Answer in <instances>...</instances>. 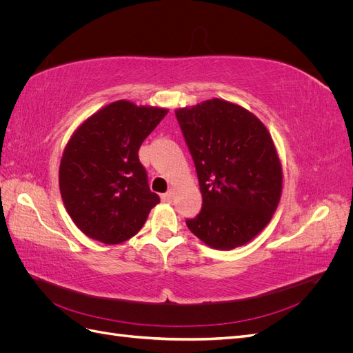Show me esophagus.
Listing matches in <instances>:
<instances>
[{
  "label": "esophagus",
  "mask_w": 353,
  "mask_h": 353,
  "mask_svg": "<svg viewBox=\"0 0 353 353\" xmlns=\"http://www.w3.org/2000/svg\"><path fill=\"white\" fill-rule=\"evenodd\" d=\"M172 197H174V191H168V193L162 194V201L170 203V201H172Z\"/></svg>",
  "instance_id": "1"
}]
</instances>
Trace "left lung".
I'll return each mask as SVG.
<instances>
[{
    "label": "left lung",
    "instance_id": "left-lung-1",
    "mask_svg": "<svg viewBox=\"0 0 353 353\" xmlns=\"http://www.w3.org/2000/svg\"><path fill=\"white\" fill-rule=\"evenodd\" d=\"M203 197L190 231L230 250L266 227L281 196V165L263 123L237 104L208 100L175 112Z\"/></svg>",
    "mask_w": 353,
    "mask_h": 353
}]
</instances>
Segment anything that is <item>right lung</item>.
Wrapping results in <instances>:
<instances>
[{
	"mask_svg": "<svg viewBox=\"0 0 353 353\" xmlns=\"http://www.w3.org/2000/svg\"><path fill=\"white\" fill-rule=\"evenodd\" d=\"M166 113L114 101L72 135L60 163V193L70 218L88 237L123 243L141 230L160 201L148 187L138 150Z\"/></svg>",
	"mask_w": 353,
	"mask_h": 353,
	"instance_id": "obj_1",
	"label": "right lung"
}]
</instances>
